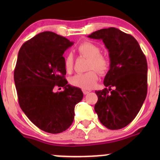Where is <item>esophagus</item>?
I'll return each mask as SVG.
<instances>
[{"mask_svg": "<svg viewBox=\"0 0 160 160\" xmlns=\"http://www.w3.org/2000/svg\"><path fill=\"white\" fill-rule=\"evenodd\" d=\"M90 90H85V89H83V94H88V93H90Z\"/></svg>", "mask_w": 160, "mask_h": 160, "instance_id": "obj_1", "label": "esophagus"}]
</instances>
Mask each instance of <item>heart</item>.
Wrapping results in <instances>:
<instances>
[{"label":"heart","instance_id":"obj_1","mask_svg":"<svg viewBox=\"0 0 160 160\" xmlns=\"http://www.w3.org/2000/svg\"><path fill=\"white\" fill-rule=\"evenodd\" d=\"M79 54L88 58V62L87 70L84 73H78L70 79V84L82 89H90L93 88L98 80V71L100 74H104L110 67L108 59L101 54V49L94 43L83 42L77 48ZM64 67L67 72H70L73 67V56L68 53L64 58Z\"/></svg>","mask_w":160,"mask_h":160}]
</instances>
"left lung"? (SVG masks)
<instances>
[{
	"label": "left lung",
	"instance_id": "1",
	"mask_svg": "<svg viewBox=\"0 0 160 160\" xmlns=\"http://www.w3.org/2000/svg\"><path fill=\"white\" fill-rule=\"evenodd\" d=\"M102 39L108 49L110 70L95 112L103 125L111 130L127 126L139 112L147 94V61L137 40L115 28H103L88 35Z\"/></svg>",
	"mask_w": 160,
	"mask_h": 160
}]
</instances>
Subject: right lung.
I'll return each instance as SVG.
<instances>
[{
	"label": "right lung",
	"mask_w": 160,
	"mask_h": 160,
	"mask_svg": "<svg viewBox=\"0 0 160 160\" xmlns=\"http://www.w3.org/2000/svg\"><path fill=\"white\" fill-rule=\"evenodd\" d=\"M72 44L54 32H43L25 42L18 55L14 80L19 105L34 125L49 133L67 130L76 104L83 99L82 90L67 84L65 78L62 55ZM56 86L64 90L56 93Z\"/></svg>",
	"instance_id": "obj_1"
}]
</instances>
